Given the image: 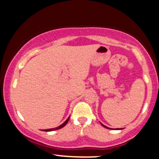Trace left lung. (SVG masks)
<instances>
[{"instance_id":"left-lung-1","label":"left lung","mask_w":159,"mask_h":159,"mask_svg":"<svg viewBox=\"0 0 159 159\" xmlns=\"http://www.w3.org/2000/svg\"><path fill=\"white\" fill-rule=\"evenodd\" d=\"M101 123V125H102V126H103V127L106 128V129H111V128H108V127H107V126H106V125H103V124H102V123ZM116 129V130H121V129Z\"/></svg>"}]
</instances>
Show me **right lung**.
<instances>
[{"mask_svg":"<svg viewBox=\"0 0 159 159\" xmlns=\"http://www.w3.org/2000/svg\"><path fill=\"white\" fill-rule=\"evenodd\" d=\"M69 117H70V116H69L68 118H67V120H66V121L64 122V123H63V124H61V125H59V126L58 127H56V128H54V129H44V130H43V131H45V132H52V131H54V130H57V129H61V128H63V127H64L67 124V123H68V121H69Z\"/></svg>","mask_w":159,"mask_h":159,"instance_id":"1","label":"right lung"}]
</instances>
